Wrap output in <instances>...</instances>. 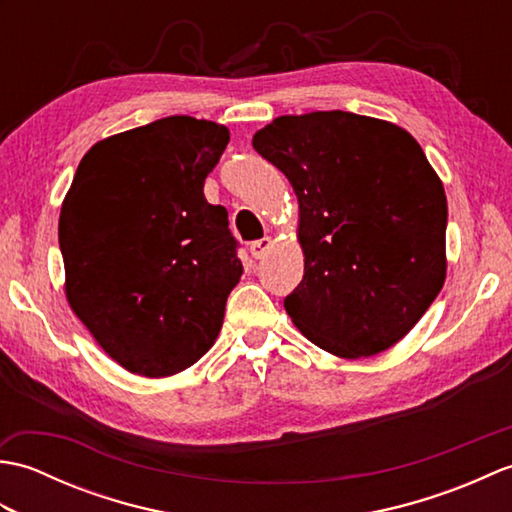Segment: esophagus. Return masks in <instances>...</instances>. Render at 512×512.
<instances>
[{
	"label": "esophagus",
	"instance_id": "1",
	"mask_svg": "<svg viewBox=\"0 0 512 512\" xmlns=\"http://www.w3.org/2000/svg\"><path fill=\"white\" fill-rule=\"evenodd\" d=\"M270 246H273V239H270V237H262V239H257V242L250 244V255H253L255 259H264V257L268 255Z\"/></svg>",
	"mask_w": 512,
	"mask_h": 512
}]
</instances>
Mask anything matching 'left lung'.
<instances>
[{
  "label": "left lung",
  "mask_w": 512,
  "mask_h": 512,
  "mask_svg": "<svg viewBox=\"0 0 512 512\" xmlns=\"http://www.w3.org/2000/svg\"><path fill=\"white\" fill-rule=\"evenodd\" d=\"M253 147L299 200L306 268L284 299L292 323L343 358L398 343L447 277V195L416 138L334 110L279 116Z\"/></svg>",
  "instance_id": "8db88e82"
}]
</instances>
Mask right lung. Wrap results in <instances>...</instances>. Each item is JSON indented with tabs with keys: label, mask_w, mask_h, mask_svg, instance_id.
<instances>
[{
	"label": "right lung",
	"mask_w": 512,
	"mask_h": 512,
	"mask_svg": "<svg viewBox=\"0 0 512 512\" xmlns=\"http://www.w3.org/2000/svg\"><path fill=\"white\" fill-rule=\"evenodd\" d=\"M228 138L224 125L167 116L96 143L74 173L59 217L65 295L129 372L178 374L220 334L244 266L204 180Z\"/></svg>",
	"instance_id": "obj_1"
}]
</instances>
